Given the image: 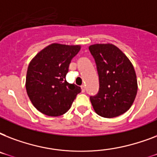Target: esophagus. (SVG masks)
Here are the masks:
<instances>
[{"label":"esophagus","mask_w":157,"mask_h":157,"mask_svg":"<svg viewBox=\"0 0 157 157\" xmlns=\"http://www.w3.org/2000/svg\"><path fill=\"white\" fill-rule=\"evenodd\" d=\"M81 91H82V92H85V91H86V86H84V85H82V86H81Z\"/></svg>","instance_id":"esophagus-1"}]
</instances>
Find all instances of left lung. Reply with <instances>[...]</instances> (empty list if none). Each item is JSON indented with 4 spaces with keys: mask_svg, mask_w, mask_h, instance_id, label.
Listing matches in <instances>:
<instances>
[{
    "mask_svg": "<svg viewBox=\"0 0 157 157\" xmlns=\"http://www.w3.org/2000/svg\"><path fill=\"white\" fill-rule=\"evenodd\" d=\"M89 50L95 60L99 79L98 93L90 98L94 110L105 118L124 114L132 106L138 91L133 64L112 44H94Z\"/></svg>",
    "mask_w": 157,
    "mask_h": 157,
    "instance_id": "left-lung-1",
    "label": "left lung"
}]
</instances>
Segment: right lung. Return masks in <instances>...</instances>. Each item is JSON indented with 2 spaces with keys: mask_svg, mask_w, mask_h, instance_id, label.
<instances>
[{
  "mask_svg": "<svg viewBox=\"0 0 157 157\" xmlns=\"http://www.w3.org/2000/svg\"><path fill=\"white\" fill-rule=\"evenodd\" d=\"M81 45L53 43L40 50L28 65L26 90L33 106L49 117H59L71 107L81 87L66 81L69 64Z\"/></svg>",
  "mask_w": 157,
  "mask_h": 157,
  "instance_id": "right-lung-1",
  "label": "right lung"
}]
</instances>
